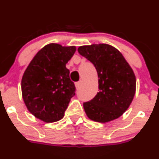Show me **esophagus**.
<instances>
[{"mask_svg": "<svg viewBox=\"0 0 159 159\" xmlns=\"http://www.w3.org/2000/svg\"><path fill=\"white\" fill-rule=\"evenodd\" d=\"M81 82H80V81L75 83V87H76L77 89H80V88H81Z\"/></svg>", "mask_w": 159, "mask_h": 159, "instance_id": "esophagus-1", "label": "esophagus"}]
</instances>
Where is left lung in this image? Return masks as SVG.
<instances>
[{
  "instance_id": "1",
  "label": "left lung",
  "mask_w": 159,
  "mask_h": 159,
  "mask_svg": "<svg viewBox=\"0 0 159 159\" xmlns=\"http://www.w3.org/2000/svg\"><path fill=\"white\" fill-rule=\"evenodd\" d=\"M81 55L95 67L99 92L83 104L91 120L101 123L119 118L131 105L136 89L135 75L121 53L107 44L81 46Z\"/></svg>"
}]
</instances>
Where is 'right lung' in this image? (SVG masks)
Segmentation results:
<instances>
[{"label":"right lung","instance_id":"right-lung-1","mask_svg":"<svg viewBox=\"0 0 159 159\" xmlns=\"http://www.w3.org/2000/svg\"><path fill=\"white\" fill-rule=\"evenodd\" d=\"M76 51L75 46L47 44L34 57L21 80L22 98L28 111L47 123L61 119L75 86L66 64Z\"/></svg>","mask_w":159,"mask_h":159}]
</instances>
